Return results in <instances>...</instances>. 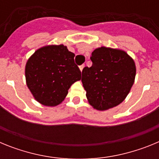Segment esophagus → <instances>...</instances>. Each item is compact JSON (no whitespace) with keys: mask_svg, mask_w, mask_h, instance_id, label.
I'll return each mask as SVG.
<instances>
[{"mask_svg":"<svg viewBox=\"0 0 159 159\" xmlns=\"http://www.w3.org/2000/svg\"><path fill=\"white\" fill-rule=\"evenodd\" d=\"M84 67H85V65H84V64H82V65L80 66V69L81 71H83V69H84Z\"/></svg>","mask_w":159,"mask_h":159,"instance_id":"34e87169","label":"esophagus"}]
</instances>
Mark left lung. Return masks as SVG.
I'll return each mask as SVG.
<instances>
[{
  "label": "left lung",
  "mask_w": 159,
  "mask_h": 159,
  "mask_svg": "<svg viewBox=\"0 0 159 159\" xmlns=\"http://www.w3.org/2000/svg\"><path fill=\"white\" fill-rule=\"evenodd\" d=\"M91 60L92 67H84L81 79L90 105L106 111L120 104L134 84V60L123 50L101 47L94 50Z\"/></svg>",
  "instance_id": "obj_1"
}]
</instances>
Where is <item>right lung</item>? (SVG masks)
Here are the masks:
<instances>
[{"label": "right lung", "instance_id": "1", "mask_svg": "<svg viewBox=\"0 0 159 159\" xmlns=\"http://www.w3.org/2000/svg\"><path fill=\"white\" fill-rule=\"evenodd\" d=\"M75 54L64 44L37 49L25 65L26 84L37 102L48 107L61 103L81 71L74 61Z\"/></svg>", "mask_w": 159, "mask_h": 159}]
</instances>
